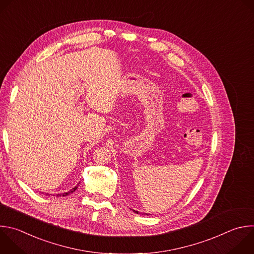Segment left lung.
I'll list each match as a JSON object with an SVG mask.
<instances>
[{"label":"left lung","instance_id":"8db88e82","mask_svg":"<svg viewBox=\"0 0 254 254\" xmlns=\"http://www.w3.org/2000/svg\"><path fill=\"white\" fill-rule=\"evenodd\" d=\"M133 211H134V212H135V213H138V211H135V210H133Z\"/></svg>","mask_w":254,"mask_h":254}]
</instances>
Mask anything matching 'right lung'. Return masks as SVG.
<instances>
[{
	"mask_svg": "<svg viewBox=\"0 0 254 254\" xmlns=\"http://www.w3.org/2000/svg\"><path fill=\"white\" fill-rule=\"evenodd\" d=\"M78 185H79V184H78ZM78 185H77V186H78ZM77 186H76V187H74V188H73L72 190H69V191H67V192H64V193H60V194H57V196H66V195H68L69 193L73 192V191H74V190H75L77 189ZM47 194H48V193H47Z\"/></svg>",
	"mask_w": 254,
	"mask_h": 254,
	"instance_id": "1",
	"label": "right lung"
}]
</instances>
